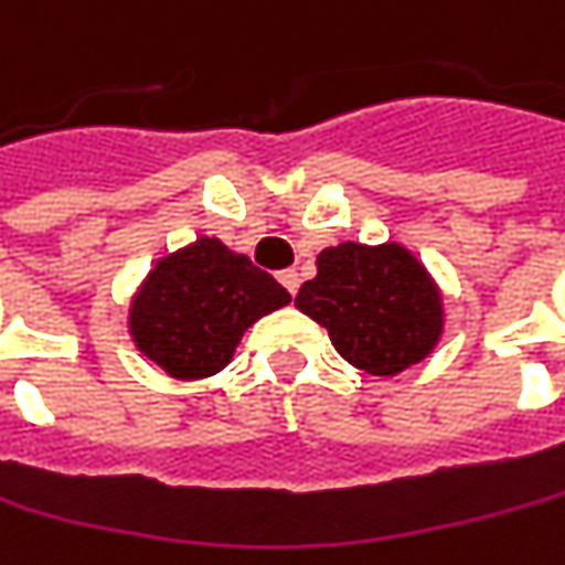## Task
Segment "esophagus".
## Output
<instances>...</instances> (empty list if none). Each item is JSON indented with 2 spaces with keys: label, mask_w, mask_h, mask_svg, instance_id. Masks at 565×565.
<instances>
[{
  "label": "esophagus",
  "mask_w": 565,
  "mask_h": 565,
  "mask_svg": "<svg viewBox=\"0 0 565 565\" xmlns=\"http://www.w3.org/2000/svg\"><path fill=\"white\" fill-rule=\"evenodd\" d=\"M279 282H282V286H286V289H289L292 296H296L298 282H301V279H298L296 269H282V273H279Z\"/></svg>",
  "instance_id": "1"
}]
</instances>
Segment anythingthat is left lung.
<instances>
[{
    "mask_svg": "<svg viewBox=\"0 0 565 565\" xmlns=\"http://www.w3.org/2000/svg\"><path fill=\"white\" fill-rule=\"evenodd\" d=\"M296 305L327 327L337 353L369 375L404 372L441 337L436 282L401 244L324 247L318 276L298 289Z\"/></svg>",
    "mask_w": 565,
    "mask_h": 565,
    "instance_id": "left-lung-1",
    "label": "left lung"
}]
</instances>
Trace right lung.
Listing matches in <instances>:
<instances>
[{
	"instance_id": "obj_1",
	"label": "right lung",
	"mask_w": 565,
	"mask_h": 565,
	"mask_svg": "<svg viewBox=\"0 0 565 565\" xmlns=\"http://www.w3.org/2000/svg\"><path fill=\"white\" fill-rule=\"evenodd\" d=\"M289 301L244 254L196 238L146 276L129 308V333L171 379H210L232 362L247 327Z\"/></svg>"
}]
</instances>
